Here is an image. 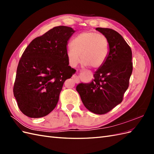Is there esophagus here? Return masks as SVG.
Instances as JSON below:
<instances>
[{
    "mask_svg": "<svg viewBox=\"0 0 154 154\" xmlns=\"http://www.w3.org/2000/svg\"><path fill=\"white\" fill-rule=\"evenodd\" d=\"M74 80H75L76 83H78L79 82V80H79V77L78 76H76L75 79H74Z\"/></svg>",
    "mask_w": 154,
    "mask_h": 154,
    "instance_id": "1",
    "label": "esophagus"
}]
</instances>
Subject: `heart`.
Segmentation results:
<instances>
[{"label": "heart", "instance_id": "b5f03b06", "mask_svg": "<svg viewBox=\"0 0 154 154\" xmlns=\"http://www.w3.org/2000/svg\"><path fill=\"white\" fill-rule=\"evenodd\" d=\"M71 46L67 51V58L72 67H76L82 59L84 67L97 69L104 64L109 53L108 40L96 32L86 31L79 34L72 40Z\"/></svg>", "mask_w": 154, "mask_h": 154}]
</instances>
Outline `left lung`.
Wrapping results in <instances>:
<instances>
[{"mask_svg":"<svg viewBox=\"0 0 154 154\" xmlns=\"http://www.w3.org/2000/svg\"><path fill=\"white\" fill-rule=\"evenodd\" d=\"M109 43L105 62L93 74L90 83H80L76 89L86 108L96 114H104L122 103L132 72V53L130 46L117 31L97 27Z\"/></svg>","mask_w":154,"mask_h":154,"instance_id":"obj_1","label":"left lung"}]
</instances>
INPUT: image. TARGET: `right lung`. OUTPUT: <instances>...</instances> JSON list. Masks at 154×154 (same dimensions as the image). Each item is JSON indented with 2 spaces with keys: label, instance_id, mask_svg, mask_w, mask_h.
Wrapping results in <instances>:
<instances>
[{
  "label": "right lung",
  "instance_id": "right-lung-1",
  "mask_svg": "<svg viewBox=\"0 0 154 154\" xmlns=\"http://www.w3.org/2000/svg\"><path fill=\"white\" fill-rule=\"evenodd\" d=\"M74 32L67 26L53 27L32 40L22 55L13 94L27 117L49 114L57 106L64 82L75 73L67 58L68 41Z\"/></svg>",
  "mask_w": 154,
  "mask_h": 154
}]
</instances>
